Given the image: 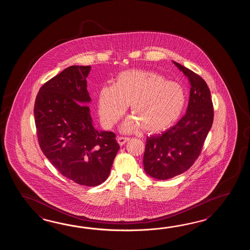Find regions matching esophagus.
Returning a JSON list of instances; mask_svg holds the SVG:
<instances>
[{"mask_svg":"<svg viewBox=\"0 0 250 250\" xmlns=\"http://www.w3.org/2000/svg\"><path fill=\"white\" fill-rule=\"evenodd\" d=\"M117 140L118 143L120 144L121 146H123V145H124L127 141L129 140V138H127V137H119Z\"/></svg>","mask_w":250,"mask_h":250,"instance_id":"34e87169","label":"esophagus"}]
</instances>
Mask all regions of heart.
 Returning a JSON list of instances; mask_svg holds the SVG:
<instances>
[{
    "label": "heart",
    "mask_w": 250,
    "mask_h": 250,
    "mask_svg": "<svg viewBox=\"0 0 250 250\" xmlns=\"http://www.w3.org/2000/svg\"><path fill=\"white\" fill-rule=\"evenodd\" d=\"M186 100L185 90L179 83L151 70L130 69L118 75L113 85L102 87L98 112L103 125L112 127L130 104L131 112L146 130L159 132L178 121ZM138 126L136 121H130L123 125V129L131 131Z\"/></svg>",
    "instance_id": "obj_1"
}]
</instances>
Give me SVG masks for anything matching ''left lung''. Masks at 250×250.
<instances>
[{
    "instance_id": "8db88e82",
    "label": "left lung",
    "mask_w": 250,
    "mask_h": 250,
    "mask_svg": "<svg viewBox=\"0 0 250 250\" xmlns=\"http://www.w3.org/2000/svg\"><path fill=\"white\" fill-rule=\"evenodd\" d=\"M190 83L186 114L162 134L146 138L144 169L149 176L165 181L188 170L202 151L213 121L211 93L199 75L173 62Z\"/></svg>"
}]
</instances>
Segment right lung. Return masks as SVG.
Returning <instances> with one entry per match:
<instances>
[{
	"instance_id": "1",
	"label": "right lung",
	"mask_w": 250,
	"mask_h": 250,
	"mask_svg": "<svg viewBox=\"0 0 250 250\" xmlns=\"http://www.w3.org/2000/svg\"><path fill=\"white\" fill-rule=\"evenodd\" d=\"M90 66H70L44 83L35 102L38 143L62 175L83 186L106 181L120 145L93 125L86 89Z\"/></svg>"
}]
</instances>
